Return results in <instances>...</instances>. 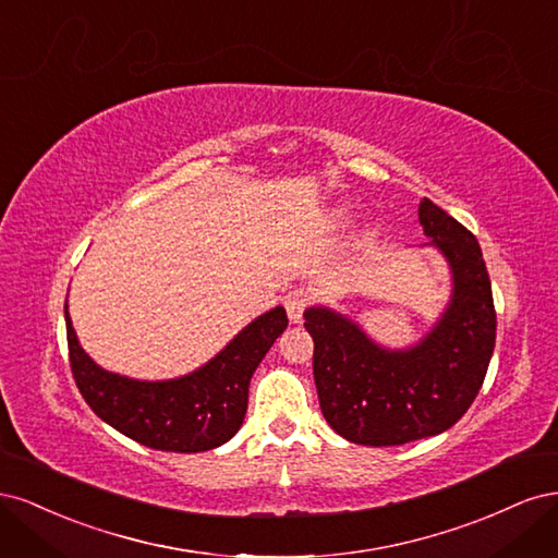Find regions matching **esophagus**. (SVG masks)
Masks as SVG:
<instances>
[{"mask_svg":"<svg viewBox=\"0 0 558 558\" xmlns=\"http://www.w3.org/2000/svg\"><path fill=\"white\" fill-rule=\"evenodd\" d=\"M310 302H312V293L307 289L289 291V295H286V300H283V307H286V314H289L293 324H300L302 312H305Z\"/></svg>","mask_w":558,"mask_h":558,"instance_id":"esophagus-1","label":"esophagus"}]
</instances>
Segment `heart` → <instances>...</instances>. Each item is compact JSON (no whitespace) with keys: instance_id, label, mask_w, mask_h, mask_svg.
Wrapping results in <instances>:
<instances>
[{"instance_id":"heart-1","label":"heart","mask_w":558,"mask_h":558,"mask_svg":"<svg viewBox=\"0 0 558 558\" xmlns=\"http://www.w3.org/2000/svg\"><path fill=\"white\" fill-rule=\"evenodd\" d=\"M347 216H349V205H335V207L328 211L330 221H344Z\"/></svg>"}]
</instances>
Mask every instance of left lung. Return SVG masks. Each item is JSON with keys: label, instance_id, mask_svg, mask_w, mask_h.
<instances>
[{"label": "left lung", "instance_id": "obj_1", "mask_svg": "<svg viewBox=\"0 0 558 558\" xmlns=\"http://www.w3.org/2000/svg\"><path fill=\"white\" fill-rule=\"evenodd\" d=\"M418 221L445 258L451 291L435 324L408 347H386L349 314L326 305L305 310L314 340L320 412L344 440L396 447L449 430L486 377L496 347V312L475 234L430 199Z\"/></svg>", "mask_w": 558, "mask_h": 558}]
</instances>
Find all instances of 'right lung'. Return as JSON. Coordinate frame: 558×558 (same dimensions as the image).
<instances>
[{"instance_id":"obj_1","label":"right lung","mask_w":558,"mask_h":558,"mask_svg":"<svg viewBox=\"0 0 558 558\" xmlns=\"http://www.w3.org/2000/svg\"><path fill=\"white\" fill-rule=\"evenodd\" d=\"M70 363L90 410L130 440L150 449L197 453L232 440L244 424L248 384L265 353L289 326L283 307L246 324L193 373L172 379H134L97 365L81 347L64 305Z\"/></svg>"}]
</instances>
